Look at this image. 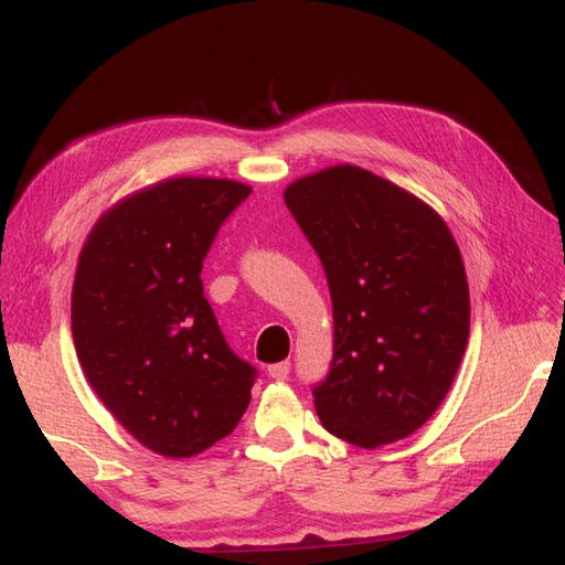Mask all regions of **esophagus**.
I'll use <instances>...</instances> for the list:
<instances>
[{
    "label": "esophagus",
    "mask_w": 565,
    "mask_h": 565,
    "mask_svg": "<svg viewBox=\"0 0 565 565\" xmlns=\"http://www.w3.org/2000/svg\"><path fill=\"white\" fill-rule=\"evenodd\" d=\"M267 372H269L271 380H286L288 374H291V363H288V360H281V363L269 365Z\"/></svg>",
    "instance_id": "obj_1"
}]
</instances>
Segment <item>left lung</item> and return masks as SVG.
I'll list each match as a JSON object with an SVG mask.
<instances>
[{"label": "left lung", "mask_w": 565, "mask_h": 565, "mask_svg": "<svg viewBox=\"0 0 565 565\" xmlns=\"http://www.w3.org/2000/svg\"><path fill=\"white\" fill-rule=\"evenodd\" d=\"M284 200L324 267L334 317L317 415L360 448L406 439L441 406L468 345L451 231L423 200L351 164L291 183Z\"/></svg>", "instance_id": "obj_1"}]
</instances>
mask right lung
<instances>
[{
    "instance_id": "add662e5",
    "label": "right lung",
    "mask_w": 565,
    "mask_h": 565,
    "mask_svg": "<svg viewBox=\"0 0 565 565\" xmlns=\"http://www.w3.org/2000/svg\"><path fill=\"white\" fill-rule=\"evenodd\" d=\"M250 188L179 177L97 222L78 259L71 329L95 394L169 458L236 429L257 370L226 343L202 288V259Z\"/></svg>"
}]
</instances>
